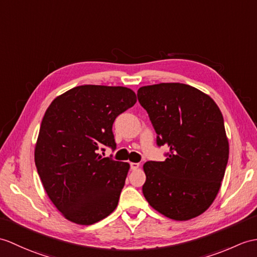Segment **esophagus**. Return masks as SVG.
Listing matches in <instances>:
<instances>
[{"instance_id":"1","label":"esophagus","mask_w":257,"mask_h":257,"mask_svg":"<svg viewBox=\"0 0 257 257\" xmlns=\"http://www.w3.org/2000/svg\"><path fill=\"white\" fill-rule=\"evenodd\" d=\"M139 163H134V162H131L130 163V168H131V170H137V169H139Z\"/></svg>"}]
</instances>
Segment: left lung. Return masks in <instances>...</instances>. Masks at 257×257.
Segmentation results:
<instances>
[{
    "label": "left lung",
    "mask_w": 257,
    "mask_h": 257,
    "mask_svg": "<svg viewBox=\"0 0 257 257\" xmlns=\"http://www.w3.org/2000/svg\"><path fill=\"white\" fill-rule=\"evenodd\" d=\"M137 95L156 130L157 145L169 148L163 162L143 165V195L170 219L199 216L216 198L228 164L221 111L210 96L182 83L142 86Z\"/></svg>",
    "instance_id": "1"
}]
</instances>
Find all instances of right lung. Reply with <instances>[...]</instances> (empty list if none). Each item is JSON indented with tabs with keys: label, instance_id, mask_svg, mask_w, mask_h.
I'll list each match as a JSON object with an SVG mask.
<instances>
[{
	"label": "right lung",
	"instance_id": "1",
	"mask_svg": "<svg viewBox=\"0 0 257 257\" xmlns=\"http://www.w3.org/2000/svg\"><path fill=\"white\" fill-rule=\"evenodd\" d=\"M136 101L128 87L81 85L46 110L35 163L48 197L70 221L93 224L116 209L130 165L98 150H115L112 123Z\"/></svg>",
	"mask_w": 257,
	"mask_h": 257
}]
</instances>
